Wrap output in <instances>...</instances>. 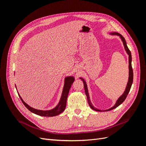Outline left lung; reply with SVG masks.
Listing matches in <instances>:
<instances>
[{"label": "left lung", "mask_w": 146, "mask_h": 146, "mask_svg": "<svg viewBox=\"0 0 146 146\" xmlns=\"http://www.w3.org/2000/svg\"><path fill=\"white\" fill-rule=\"evenodd\" d=\"M111 35H117V36H119V37L121 38V40L123 42V46H124V48H125V51L127 52V54L129 55V81H128V83H127V86H126V89L124 91V92H123V94L116 101V104L114 105L113 107H111V108L110 109H108V110H105V111H110V110H112L114 108H116V107H117L118 106L120 105L122 103H123V102L125 100V99H126L127 96L128 95V94H129V92L130 90V88H131V85H132V83H133V69H132V66H131V52L130 50H129V48H128L127 46V43H126V41H125V38H123L122 35L120 34V33H116V32H113V33H111ZM81 80L83 81V85H84V88H85V93H86V97H87V100H88V104H89L90 107L92 109L95 110V111H104L103 110H99L98 108H95L93 105H92V103L91 102V100H90V96H89V93H88V88H87V85H86V82L85 81V80H84L83 78H80Z\"/></svg>", "instance_id": "1"}]
</instances>
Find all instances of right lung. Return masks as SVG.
Masks as SVG:
<instances>
[{"label":"right lung","instance_id":"right-lung-1","mask_svg":"<svg viewBox=\"0 0 146 146\" xmlns=\"http://www.w3.org/2000/svg\"><path fill=\"white\" fill-rule=\"evenodd\" d=\"M74 82V77H67L65 78L63 93H62V95H61V98L60 99L58 104L57 105V106H56L54 109L50 110H47V111H42V110H39L32 108L25 102H24V101L23 100V99L21 98V97L20 96L19 93H18V95L19 96L21 101L23 102V104L25 105V107L31 112L36 114L37 115L41 116H47V117L55 116L58 115V114L62 113L64 110L66 108V101H67L69 91L70 88V86H71V85H72Z\"/></svg>","mask_w":146,"mask_h":146}]
</instances>
